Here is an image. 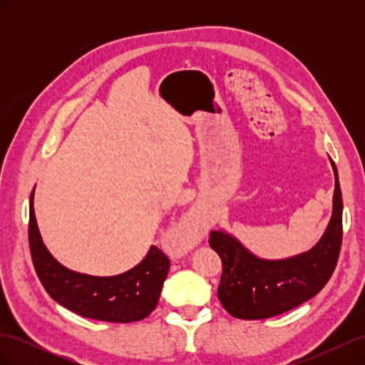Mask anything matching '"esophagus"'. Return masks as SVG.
Returning a JSON list of instances; mask_svg holds the SVG:
<instances>
[{
    "mask_svg": "<svg viewBox=\"0 0 365 365\" xmlns=\"http://www.w3.org/2000/svg\"><path fill=\"white\" fill-rule=\"evenodd\" d=\"M204 236V230L202 227L197 224V220L195 219L193 215H187L173 231V235L170 236L168 247L170 252L176 257H181L184 254L195 248Z\"/></svg>",
    "mask_w": 365,
    "mask_h": 365,
    "instance_id": "esophagus-1",
    "label": "esophagus"
}]
</instances>
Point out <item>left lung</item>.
I'll return each instance as SVG.
<instances>
[{
  "label": "left lung",
  "instance_id": "obj_1",
  "mask_svg": "<svg viewBox=\"0 0 365 365\" xmlns=\"http://www.w3.org/2000/svg\"><path fill=\"white\" fill-rule=\"evenodd\" d=\"M332 215L323 236L304 252L262 259L224 228L210 233V247L222 259L219 302L236 318L262 319L288 312L324 288L336 267L342 240V195L336 165Z\"/></svg>",
  "mask_w": 365,
  "mask_h": 365
}]
</instances>
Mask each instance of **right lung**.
Masks as SVG:
<instances>
[{"label":"right lung","mask_w":365,"mask_h":365,"mask_svg":"<svg viewBox=\"0 0 365 365\" xmlns=\"http://www.w3.org/2000/svg\"><path fill=\"white\" fill-rule=\"evenodd\" d=\"M35 189L30 195L29 244L33 267L54 302L86 318L109 323H130L146 318L157 307L170 262L152 245L134 268L117 275H90L63 267L46 247L39 233Z\"/></svg>","instance_id":"add662e5"}]
</instances>
